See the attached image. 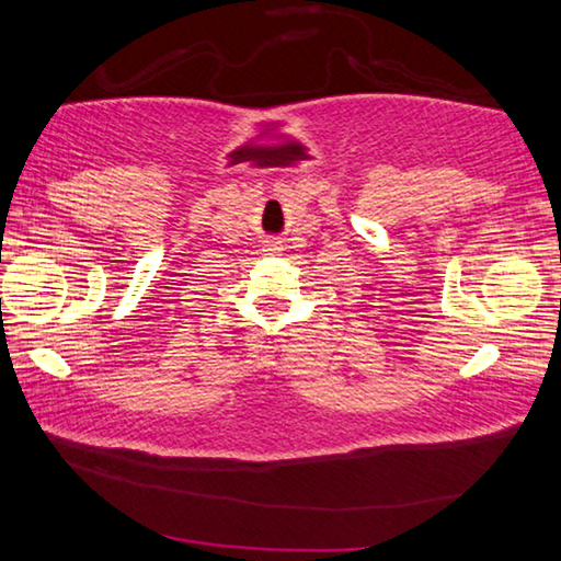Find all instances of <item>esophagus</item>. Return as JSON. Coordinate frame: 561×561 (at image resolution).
Instances as JSON below:
<instances>
[{"label":"esophagus","instance_id":"obj_1","mask_svg":"<svg viewBox=\"0 0 561 561\" xmlns=\"http://www.w3.org/2000/svg\"><path fill=\"white\" fill-rule=\"evenodd\" d=\"M271 251H280V248H278V245H273V248H271Z\"/></svg>","mask_w":561,"mask_h":561}]
</instances>
